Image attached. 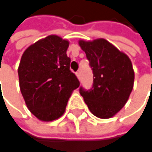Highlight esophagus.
<instances>
[{"instance_id":"1","label":"esophagus","mask_w":152,"mask_h":152,"mask_svg":"<svg viewBox=\"0 0 152 152\" xmlns=\"http://www.w3.org/2000/svg\"><path fill=\"white\" fill-rule=\"evenodd\" d=\"M76 77L78 78V79H80V73H79V72H76Z\"/></svg>"}]
</instances>
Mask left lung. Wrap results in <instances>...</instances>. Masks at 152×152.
<instances>
[{"label": "left lung", "mask_w": 152, "mask_h": 152, "mask_svg": "<svg viewBox=\"0 0 152 152\" xmlns=\"http://www.w3.org/2000/svg\"><path fill=\"white\" fill-rule=\"evenodd\" d=\"M93 70V87L80 89L90 112L107 119L114 117L127 103L134 85V69L129 56L104 38L79 40Z\"/></svg>", "instance_id": "left-lung-1"}]
</instances>
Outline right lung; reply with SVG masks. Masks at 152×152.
<instances>
[{"mask_svg":"<svg viewBox=\"0 0 152 152\" xmlns=\"http://www.w3.org/2000/svg\"><path fill=\"white\" fill-rule=\"evenodd\" d=\"M69 45L68 40L50 35L31 44L21 56L18 67L21 95L30 112L42 122L62 117L72 92L80 85L69 70Z\"/></svg>","mask_w":152,"mask_h":152,"instance_id":"add662e5","label":"right lung"}]
</instances>
